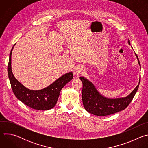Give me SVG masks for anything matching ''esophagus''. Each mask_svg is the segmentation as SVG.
<instances>
[{
	"label": "esophagus",
	"mask_w": 148,
	"mask_h": 148,
	"mask_svg": "<svg viewBox=\"0 0 148 148\" xmlns=\"http://www.w3.org/2000/svg\"><path fill=\"white\" fill-rule=\"evenodd\" d=\"M84 71H85V69H84V67L82 66H79L75 69L74 71V75L78 77L80 74H82L84 72Z\"/></svg>",
	"instance_id": "esophagus-1"
}]
</instances>
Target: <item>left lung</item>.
Listing matches in <instances>:
<instances>
[{"label":"left lung","mask_w":148,"mask_h":148,"mask_svg":"<svg viewBox=\"0 0 148 148\" xmlns=\"http://www.w3.org/2000/svg\"><path fill=\"white\" fill-rule=\"evenodd\" d=\"M128 43L130 45L129 40ZM135 55L140 66L138 57L136 53ZM79 79L82 82V99L86 110L97 116H107L122 111L128 106L138 90L140 77L138 85L129 95L124 98L114 99L107 98L101 95L93 84L87 78L80 77Z\"/></svg>","instance_id":"obj_1"}]
</instances>
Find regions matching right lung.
Segmentation results:
<instances>
[{
  "label": "right lung",
  "instance_id": "1",
  "mask_svg": "<svg viewBox=\"0 0 148 148\" xmlns=\"http://www.w3.org/2000/svg\"><path fill=\"white\" fill-rule=\"evenodd\" d=\"M13 49V47L10 53L8 72L14 94L18 99L33 109L45 111L53 108L57 102L61 89L73 79V73L70 72L63 75L49 87L43 90H30L17 81L12 73L11 56Z\"/></svg>",
  "mask_w": 148,
  "mask_h": 148
}]
</instances>
